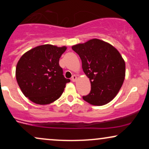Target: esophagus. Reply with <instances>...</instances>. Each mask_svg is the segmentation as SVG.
<instances>
[{"mask_svg": "<svg viewBox=\"0 0 149 149\" xmlns=\"http://www.w3.org/2000/svg\"><path fill=\"white\" fill-rule=\"evenodd\" d=\"M77 80V76L76 75H73V76L71 77V80H72L73 82H76Z\"/></svg>", "mask_w": 149, "mask_h": 149, "instance_id": "1", "label": "esophagus"}]
</instances>
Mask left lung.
<instances>
[{
    "instance_id": "8db88e82",
    "label": "left lung",
    "mask_w": 149,
    "mask_h": 149,
    "mask_svg": "<svg viewBox=\"0 0 149 149\" xmlns=\"http://www.w3.org/2000/svg\"><path fill=\"white\" fill-rule=\"evenodd\" d=\"M79 55L82 68L91 83V90L83 99L95 106L110 102L116 96L125 76V63L111 44L95 38L72 46Z\"/></svg>"
}]
</instances>
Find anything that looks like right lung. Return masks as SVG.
<instances>
[{"mask_svg": "<svg viewBox=\"0 0 149 149\" xmlns=\"http://www.w3.org/2000/svg\"><path fill=\"white\" fill-rule=\"evenodd\" d=\"M66 47L52 45L38 46L26 52L19 60L16 79L26 97L45 105L59 99L67 83L59 66V58Z\"/></svg>", "mask_w": 149, "mask_h": 149, "instance_id": "right-lung-1", "label": "right lung"}]
</instances>
